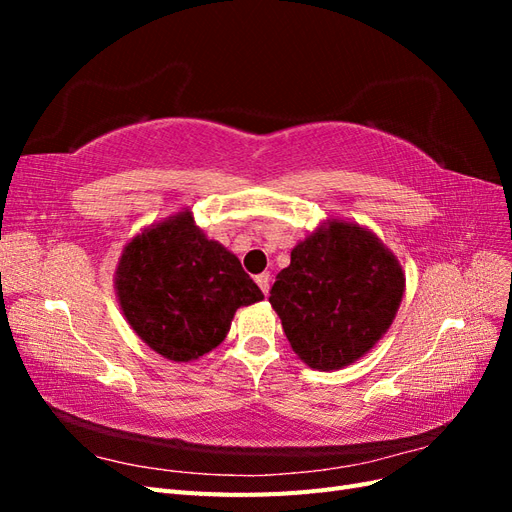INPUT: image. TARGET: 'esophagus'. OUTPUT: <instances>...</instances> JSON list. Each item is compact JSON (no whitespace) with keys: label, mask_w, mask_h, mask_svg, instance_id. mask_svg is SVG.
Listing matches in <instances>:
<instances>
[{"label":"esophagus","mask_w":512,"mask_h":512,"mask_svg":"<svg viewBox=\"0 0 512 512\" xmlns=\"http://www.w3.org/2000/svg\"><path fill=\"white\" fill-rule=\"evenodd\" d=\"M256 284H258V288L262 290V292H269V284H271V275L269 273H260V275H256Z\"/></svg>","instance_id":"esophagus-1"}]
</instances>
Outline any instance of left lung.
<instances>
[{
	"mask_svg": "<svg viewBox=\"0 0 512 512\" xmlns=\"http://www.w3.org/2000/svg\"><path fill=\"white\" fill-rule=\"evenodd\" d=\"M404 292V269L376 232L327 218L292 247L269 303L294 354L312 369L333 371L380 342Z\"/></svg>",
	"mask_w": 512,
	"mask_h": 512,
	"instance_id": "8db88e82",
	"label": "left lung"
}]
</instances>
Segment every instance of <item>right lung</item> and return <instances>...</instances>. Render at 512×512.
Returning a JSON list of instances; mask_svg holds the SVG:
<instances>
[{
    "mask_svg": "<svg viewBox=\"0 0 512 512\" xmlns=\"http://www.w3.org/2000/svg\"><path fill=\"white\" fill-rule=\"evenodd\" d=\"M115 294L132 331L175 363L218 348L237 309L265 299L239 258L209 239L190 209L126 243L115 267Z\"/></svg>",
    "mask_w": 512,
    "mask_h": 512,
    "instance_id": "obj_1",
    "label": "right lung"
}]
</instances>
